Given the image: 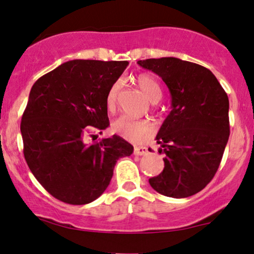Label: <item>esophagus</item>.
<instances>
[{"mask_svg":"<svg viewBox=\"0 0 254 254\" xmlns=\"http://www.w3.org/2000/svg\"><path fill=\"white\" fill-rule=\"evenodd\" d=\"M133 153L137 156H144L149 153V150H147V147L145 146H134Z\"/></svg>","mask_w":254,"mask_h":254,"instance_id":"obj_1","label":"esophagus"}]
</instances>
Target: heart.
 Instances as JSON below:
<instances>
[{
	"label": "heart",
	"mask_w": 254,
	"mask_h": 254,
	"mask_svg": "<svg viewBox=\"0 0 254 254\" xmlns=\"http://www.w3.org/2000/svg\"><path fill=\"white\" fill-rule=\"evenodd\" d=\"M134 81H136L138 88L142 90L143 94L152 103H156V102H158L162 98V89H160L158 82L152 76L146 75V73H140V75L136 77ZM120 88V83H115L110 90H109L107 95V108L109 111H114L115 108H116ZM112 130L118 136L123 137L124 139L130 140V142L140 143L152 136L153 131H155V127L149 121L133 120V118L122 116L112 123Z\"/></svg>",
	"instance_id": "heart-1"
}]
</instances>
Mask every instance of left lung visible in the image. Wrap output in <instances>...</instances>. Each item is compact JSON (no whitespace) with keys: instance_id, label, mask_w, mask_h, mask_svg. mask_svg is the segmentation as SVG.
Returning a JSON list of instances; mask_svg holds the SVG:
<instances>
[{"instance_id":"left-lung-1","label":"left lung","mask_w":254,"mask_h":254,"mask_svg":"<svg viewBox=\"0 0 254 254\" xmlns=\"http://www.w3.org/2000/svg\"><path fill=\"white\" fill-rule=\"evenodd\" d=\"M155 72L171 95L169 116L156 140L165 153L164 170L149 179L151 188L172 198H186L212 181L230 136L229 97L205 66L176 57L137 62Z\"/></svg>"}]
</instances>
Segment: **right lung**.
Masks as SVG:
<instances>
[{"label":"right lung","mask_w":254,"mask_h":254,"mask_svg":"<svg viewBox=\"0 0 254 254\" xmlns=\"http://www.w3.org/2000/svg\"><path fill=\"white\" fill-rule=\"evenodd\" d=\"M127 64L69 61L38 78L30 90L21 122L24 158L40 184L61 201H94L110 184L117 160L133 152L117 134L84 142L91 129L109 127L107 95Z\"/></svg>","instance_id":"right-lung-1"}]
</instances>
